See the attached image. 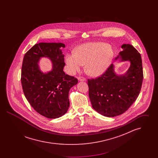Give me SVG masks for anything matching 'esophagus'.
I'll use <instances>...</instances> for the list:
<instances>
[{
	"label": "esophagus",
	"mask_w": 158,
	"mask_h": 158,
	"mask_svg": "<svg viewBox=\"0 0 158 158\" xmlns=\"http://www.w3.org/2000/svg\"><path fill=\"white\" fill-rule=\"evenodd\" d=\"M77 79H78L79 81H86V79L83 77H79L77 78Z\"/></svg>",
	"instance_id": "1"
}]
</instances>
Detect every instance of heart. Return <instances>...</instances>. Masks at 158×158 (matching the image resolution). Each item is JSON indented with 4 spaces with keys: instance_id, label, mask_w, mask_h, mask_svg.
<instances>
[{
    "instance_id": "obj_1",
    "label": "heart",
    "mask_w": 158,
    "mask_h": 158,
    "mask_svg": "<svg viewBox=\"0 0 158 158\" xmlns=\"http://www.w3.org/2000/svg\"><path fill=\"white\" fill-rule=\"evenodd\" d=\"M114 57V51L105 43H87L78 46L75 53L66 56L68 72L73 74L85 63L86 72L92 76L102 75L110 66Z\"/></svg>"
}]
</instances>
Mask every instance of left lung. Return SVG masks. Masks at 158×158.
I'll return each instance as SVG.
<instances>
[{"mask_svg":"<svg viewBox=\"0 0 158 158\" xmlns=\"http://www.w3.org/2000/svg\"><path fill=\"white\" fill-rule=\"evenodd\" d=\"M115 60L129 61L130 67L124 74H117L112 64L97 79L88 80L89 97L92 108L100 114L113 117L126 112L138 97L143 82L140 54L131 44L121 45Z\"/></svg>","mask_w":158,"mask_h":158,"instance_id":"left-lung-1","label":"left lung"}]
</instances>
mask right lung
I'll use <instances>...</instances> for the list:
<instances>
[{
  "mask_svg": "<svg viewBox=\"0 0 158 158\" xmlns=\"http://www.w3.org/2000/svg\"><path fill=\"white\" fill-rule=\"evenodd\" d=\"M61 43H40L31 47L23 59L21 83L24 95L34 109L48 118H57L67 113L69 92L78 82L65 74ZM43 57L50 59L52 69L43 73L39 66Z\"/></svg>",
  "mask_w": 158,
  "mask_h": 158,
  "instance_id": "add662e5",
  "label": "right lung"
}]
</instances>
